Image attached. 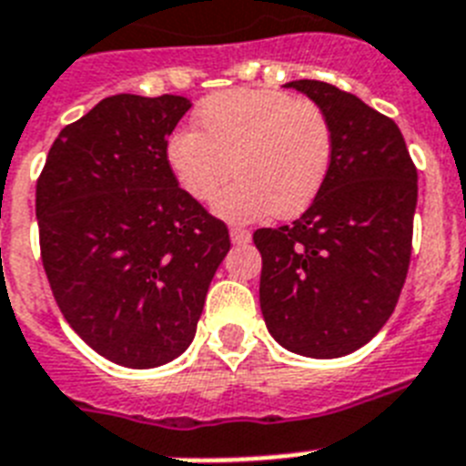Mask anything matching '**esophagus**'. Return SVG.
Wrapping results in <instances>:
<instances>
[{"label": "esophagus", "mask_w": 466, "mask_h": 466, "mask_svg": "<svg viewBox=\"0 0 466 466\" xmlns=\"http://www.w3.org/2000/svg\"><path fill=\"white\" fill-rule=\"evenodd\" d=\"M229 239H232V244L244 246L251 241V232H248V229H241V227H232V229H229Z\"/></svg>", "instance_id": "1"}]
</instances>
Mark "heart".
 I'll use <instances>...</instances> for the list:
<instances>
[{"instance_id":"b5f03b06","label":"heart","mask_w":466,"mask_h":466,"mask_svg":"<svg viewBox=\"0 0 466 466\" xmlns=\"http://www.w3.org/2000/svg\"><path fill=\"white\" fill-rule=\"evenodd\" d=\"M198 130H177L166 158L177 185L201 203L237 175L213 213L227 222L293 218L315 201L329 175L334 135L318 104L277 89H229L203 99Z\"/></svg>"}]
</instances>
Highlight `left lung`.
Returning a JSON list of instances; mask_svg holds the SVG:
<instances>
[{
    "label": "left lung",
    "mask_w": 466,
    "mask_h": 466,
    "mask_svg": "<svg viewBox=\"0 0 466 466\" xmlns=\"http://www.w3.org/2000/svg\"><path fill=\"white\" fill-rule=\"evenodd\" d=\"M329 118L334 156L308 210L258 229L260 310L281 348L329 360L370 343L389 322L412 253L417 167L398 125L355 94L293 80Z\"/></svg>",
    "instance_id": "8db88e82"
}]
</instances>
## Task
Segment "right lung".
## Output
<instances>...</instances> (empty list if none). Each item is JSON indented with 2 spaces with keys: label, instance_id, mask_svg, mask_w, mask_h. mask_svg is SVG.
Masks as SVG:
<instances>
[{
  "label": "right lung",
  "instance_id": "1",
  "mask_svg": "<svg viewBox=\"0 0 466 466\" xmlns=\"http://www.w3.org/2000/svg\"><path fill=\"white\" fill-rule=\"evenodd\" d=\"M189 108L175 94L101 99L58 132L37 179L54 299L82 341L130 370L185 353L229 251L225 222L167 167V137Z\"/></svg>",
  "mask_w": 466,
  "mask_h": 466
}]
</instances>
